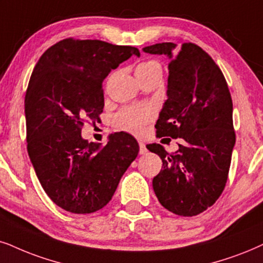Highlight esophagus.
<instances>
[{
	"instance_id": "esophagus-1",
	"label": "esophagus",
	"mask_w": 263,
	"mask_h": 263,
	"mask_svg": "<svg viewBox=\"0 0 263 263\" xmlns=\"http://www.w3.org/2000/svg\"><path fill=\"white\" fill-rule=\"evenodd\" d=\"M147 152H148V149H147V147H145L144 143L139 142V154L144 155V154H147Z\"/></svg>"
}]
</instances>
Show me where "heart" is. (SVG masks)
<instances>
[{"mask_svg": "<svg viewBox=\"0 0 263 263\" xmlns=\"http://www.w3.org/2000/svg\"><path fill=\"white\" fill-rule=\"evenodd\" d=\"M159 72L161 74V65L156 61H145L136 68V75L144 76ZM153 119V111L151 108L134 105V107L124 108L119 111L114 118V124L118 128L127 131L134 135H142L145 131L148 122Z\"/></svg>", "mask_w": 263, "mask_h": 263, "instance_id": "1", "label": "heart"}]
</instances>
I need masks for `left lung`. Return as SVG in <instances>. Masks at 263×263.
<instances>
[{
	"mask_svg": "<svg viewBox=\"0 0 263 263\" xmlns=\"http://www.w3.org/2000/svg\"><path fill=\"white\" fill-rule=\"evenodd\" d=\"M172 42L143 48L170 58L167 99L158 121L156 136L178 139L168 153L161 144H148L160 156L162 167L153 178L160 204L179 216L201 214L216 202L226 187L235 144L233 103L221 69L204 49Z\"/></svg>",
	"mask_w": 263,
	"mask_h": 263,
	"instance_id": "8db88e82",
	"label": "left lung"
}]
</instances>
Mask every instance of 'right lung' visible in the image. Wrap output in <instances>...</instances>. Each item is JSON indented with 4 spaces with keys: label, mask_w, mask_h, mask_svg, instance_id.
Wrapping results in <instances>:
<instances>
[{
    "label": "right lung",
    "mask_w": 263,
    "mask_h": 263,
    "mask_svg": "<svg viewBox=\"0 0 263 263\" xmlns=\"http://www.w3.org/2000/svg\"><path fill=\"white\" fill-rule=\"evenodd\" d=\"M139 51L99 40H62L35 65L25 95L30 160L51 200L72 214H91L110 201L138 155L131 135L116 132L105 147L81 137L86 120H99L102 84Z\"/></svg>",
    "instance_id": "add662e5"
}]
</instances>
